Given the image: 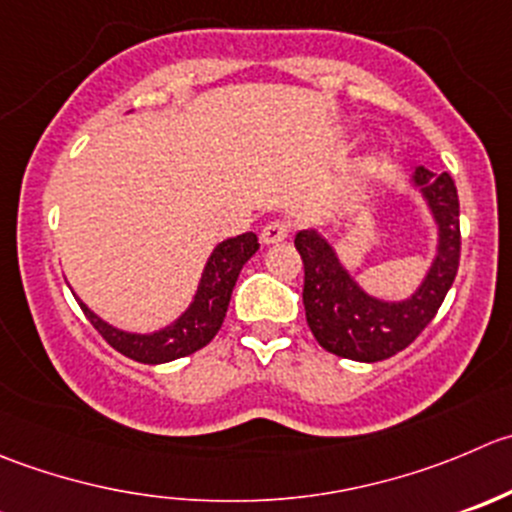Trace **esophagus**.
I'll list each match as a JSON object with an SVG mask.
<instances>
[{
  "label": "esophagus",
  "mask_w": 512,
  "mask_h": 512,
  "mask_svg": "<svg viewBox=\"0 0 512 512\" xmlns=\"http://www.w3.org/2000/svg\"><path fill=\"white\" fill-rule=\"evenodd\" d=\"M287 237H290V225L287 222H270L260 232L262 245H277V242H285Z\"/></svg>",
  "instance_id": "obj_1"
}]
</instances>
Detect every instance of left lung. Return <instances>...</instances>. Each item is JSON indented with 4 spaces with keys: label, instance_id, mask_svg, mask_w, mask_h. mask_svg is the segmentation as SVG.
Returning a JSON list of instances; mask_svg holds the SVG:
<instances>
[{
    "label": "left lung",
    "instance_id": "obj_1",
    "mask_svg": "<svg viewBox=\"0 0 512 512\" xmlns=\"http://www.w3.org/2000/svg\"><path fill=\"white\" fill-rule=\"evenodd\" d=\"M413 185L423 192L438 225V255L423 285L408 300H380L345 270L335 247L317 230H300L295 247L305 265V317L327 352L357 362H377L405 350L443 305L460 265V202L448 172L418 167Z\"/></svg>",
    "mask_w": 512,
    "mask_h": 512
}]
</instances>
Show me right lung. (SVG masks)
I'll use <instances>...</instances> for the list:
<instances>
[{"label":"right lung","mask_w":512,"mask_h":512,"mask_svg":"<svg viewBox=\"0 0 512 512\" xmlns=\"http://www.w3.org/2000/svg\"><path fill=\"white\" fill-rule=\"evenodd\" d=\"M257 250H260V242H257L255 232H245V235L220 242L212 250L210 260H207L200 287H197L195 300L190 302V307L172 325L150 332V335L117 330L109 322H104L102 317L94 315L79 297L77 302L84 310V315H87V320L94 325V330L114 350L137 362H145V365H160V362L192 355V352L205 347L220 332L222 320L227 315V305H230L232 287H235L237 277H240L242 265Z\"/></svg>","instance_id":"add662e5"}]
</instances>
